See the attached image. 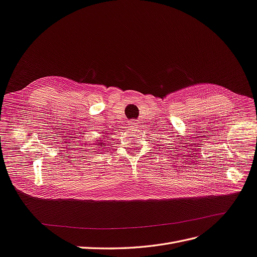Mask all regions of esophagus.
<instances>
[{
    "label": "esophagus",
    "mask_w": 257,
    "mask_h": 257,
    "mask_svg": "<svg viewBox=\"0 0 257 257\" xmlns=\"http://www.w3.org/2000/svg\"><path fill=\"white\" fill-rule=\"evenodd\" d=\"M129 124H130V127H133V128H136V127H138V126H139L137 120H131V121L129 122Z\"/></svg>",
    "instance_id": "34e87169"
}]
</instances>
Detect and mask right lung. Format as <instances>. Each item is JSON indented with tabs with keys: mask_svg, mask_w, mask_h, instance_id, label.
<instances>
[{
	"mask_svg": "<svg viewBox=\"0 0 257 257\" xmlns=\"http://www.w3.org/2000/svg\"><path fill=\"white\" fill-rule=\"evenodd\" d=\"M99 144H100V145H103V143H99Z\"/></svg>",
	"mask_w": 257,
	"mask_h": 257,
	"instance_id": "right-lung-1",
	"label": "right lung"
}]
</instances>
